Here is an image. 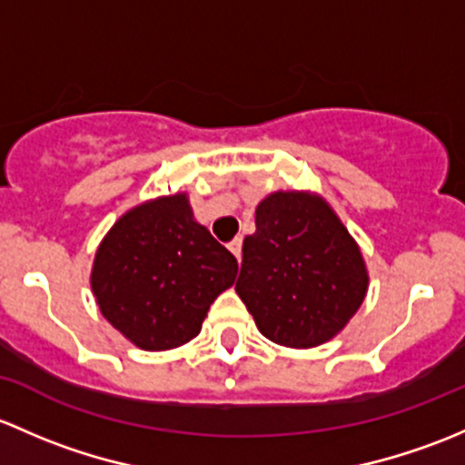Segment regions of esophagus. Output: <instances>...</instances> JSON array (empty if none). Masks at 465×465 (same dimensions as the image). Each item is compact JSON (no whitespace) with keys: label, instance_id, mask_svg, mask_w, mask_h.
Instances as JSON below:
<instances>
[{"label":"esophagus","instance_id":"1","mask_svg":"<svg viewBox=\"0 0 465 465\" xmlns=\"http://www.w3.org/2000/svg\"><path fill=\"white\" fill-rule=\"evenodd\" d=\"M228 248H231V252L234 257H237V262H242V239H232L231 243H228Z\"/></svg>","mask_w":465,"mask_h":465}]
</instances>
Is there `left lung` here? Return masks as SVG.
<instances>
[{
  "instance_id": "1",
  "label": "left lung",
  "mask_w": 465,
  "mask_h": 465,
  "mask_svg": "<svg viewBox=\"0 0 465 465\" xmlns=\"http://www.w3.org/2000/svg\"><path fill=\"white\" fill-rule=\"evenodd\" d=\"M243 239L234 291L268 340L306 349L331 340L365 300L361 248L318 194L272 193Z\"/></svg>"
}]
</instances>
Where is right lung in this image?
I'll list each match as a JSON object with an SVG mask.
<instances>
[{
    "mask_svg": "<svg viewBox=\"0 0 465 465\" xmlns=\"http://www.w3.org/2000/svg\"><path fill=\"white\" fill-rule=\"evenodd\" d=\"M237 268L179 193L145 201L114 223L95 251L91 291L100 313L129 342L163 351L199 336Z\"/></svg>",
    "mask_w": 465,
    "mask_h": 465,
    "instance_id": "right-lung-1",
    "label": "right lung"
}]
</instances>
